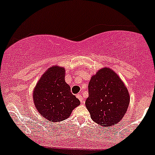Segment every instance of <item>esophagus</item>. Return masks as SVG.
<instances>
[{
    "instance_id": "esophagus-1",
    "label": "esophagus",
    "mask_w": 155,
    "mask_h": 155,
    "mask_svg": "<svg viewBox=\"0 0 155 155\" xmlns=\"http://www.w3.org/2000/svg\"><path fill=\"white\" fill-rule=\"evenodd\" d=\"M76 97H77L78 99H79V101H80V102H81V103H82V104H83V103H84V102H85V101H84V99H82V95H79H79H76Z\"/></svg>"
}]
</instances>
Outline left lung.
Masks as SVG:
<instances>
[{
    "label": "left lung",
    "mask_w": 155,
    "mask_h": 155,
    "mask_svg": "<svg viewBox=\"0 0 155 155\" xmlns=\"http://www.w3.org/2000/svg\"><path fill=\"white\" fill-rule=\"evenodd\" d=\"M129 102L128 89L113 69L102 68L91 77L86 106L95 123L114 126L125 116Z\"/></svg>",
    "instance_id": "left-lung-1"
}]
</instances>
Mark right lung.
I'll return each mask as SVG.
<instances>
[{
	"label": "right lung",
	"mask_w": 155,
	"mask_h": 155,
	"mask_svg": "<svg viewBox=\"0 0 155 155\" xmlns=\"http://www.w3.org/2000/svg\"><path fill=\"white\" fill-rule=\"evenodd\" d=\"M63 66H53L45 71L33 91L35 108L45 120L53 123L69 118L80 102L71 93L65 81Z\"/></svg>",
	"instance_id": "add662e5"
}]
</instances>
